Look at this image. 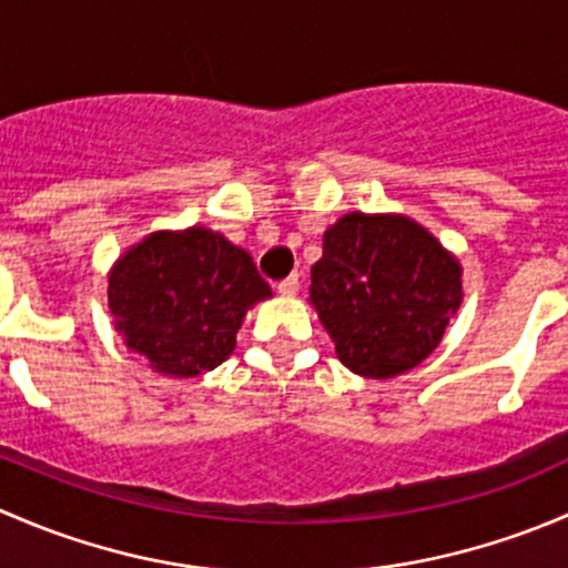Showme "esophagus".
<instances>
[{"mask_svg": "<svg viewBox=\"0 0 568 568\" xmlns=\"http://www.w3.org/2000/svg\"><path fill=\"white\" fill-rule=\"evenodd\" d=\"M277 291H280V294H283V296H294L296 291H300V274H291V277L280 280Z\"/></svg>", "mask_w": 568, "mask_h": 568, "instance_id": "34e87169", "label": "esophagus"}]
</instances>
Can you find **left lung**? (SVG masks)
I'll return each instance as SVG.
<instances>
[{"label": "left lung", "instance_id": "obj_1", "mask_svg": "<svg viewBox=\"0 0 568 568\" xmlns=\"http://www.w3.org/2000/svg\"><path fill=\"white\" fill-rule=\"evenodd\" d=\"M311 302L348 371L393 379L420 365L462 305V266L400 214H346L324 233Z\"/></svg>", "mask_w": 568, "mask_h": 568}]
</instances>
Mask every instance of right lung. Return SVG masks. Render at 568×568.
<instances>
[{
    "label": "right lung",
    "instance_id": "1",
    "mask_svg": "<svg viewBox=\"0 0 568 568\" xmlns=\"http://www.w3.org/2000/svg\"><path fill=\"white\" fill-rule=\"evenodd\" d=\"M266 296L250 252L209 227L151 233L109 272L114 329L153 371L178 379L225 363L247 311Z\"/></svg>",
    "mask_w": 568,
    "mask_h": 568
}]
</instances>
